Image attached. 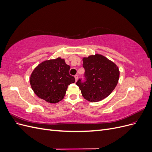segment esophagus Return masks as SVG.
<instances>
[{"label":"esophagus","mask_w":152,"mask_h":152,"mask_svg":"<svg viewBox=\"0 0 152 152\" xmlns=\"http://www.w3.org/2000/svg\"><path fill=\"white\" fill-rule=\"evenodd\" d=\"M75 81L77 82V79H78V75H75Z\"/></svg>","instance_id":"obj_1"}]
</instances>
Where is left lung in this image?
<instances>
[{"label":"left lung","instance_id":"left-lung-1","mask_svg":"<svg viewBox=\"0 0 152 152\" xmlns=\"http://www.w3.org/2000/svg\"><path fill=\"white\" fill-rule=\"evenodd\" d=\"M85 81L79 79L76 84L82 95L90 102L102 101L112 93L119 79L118 66L103 55L96 54L83 58Z\"/></svg>","mask_w":152,"mask_h":152}]
</instances>
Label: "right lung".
Here are the masks:
<instances>
[{"mask_svg":"<svg viewBox=\"0 0 152 152\" xmlns=\"http://www.w3.org/2000/svg\"><path fill=\"white\" fill-rule=\"evenodd\" d=\"M70 66L65 59L58 58L40 63L32 72L30 83L39 98L50 103L62 100L68 86L74 83V77L70 75Z\"/></svg>","mask_w":152,"mask_h":152,"instance_id":"right-lung-1","label":"right lung"}]
</instances>
